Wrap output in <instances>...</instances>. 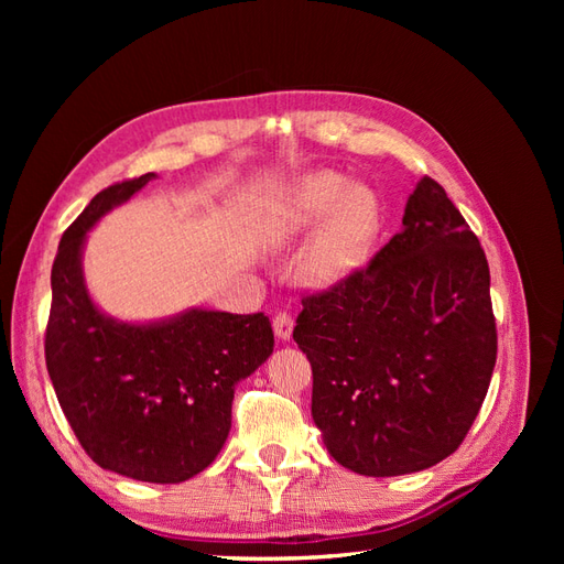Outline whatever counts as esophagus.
<instances>
[{"label":"esophagus","instance_id":"esophagus-1","mask_svg":"<svg viewBox=\"0 0 564 564\" xmlns=\"http://www.w3.org/2000/svg\"><path fill=\"white\" fill-rule=\"evenodd\" d=\"M272 329H275V336L280 340H289L294 332V317L289 313H278L275 317H272Z\"/></svg>","mask_w":564,"mask_h":564}]
</instances>
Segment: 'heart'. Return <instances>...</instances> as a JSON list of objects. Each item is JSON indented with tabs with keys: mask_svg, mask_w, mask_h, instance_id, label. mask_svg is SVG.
<instances>
[{
	"mask_svg": "<svg viewBox=\"0 0 564 564\" xmlns=\"http://www.w3.org/2000/svg\"><path fill=\"white\" fill-rule=\"evenodd\" d=\"M381 224V199L369 185L322 169L284 187L265 218V235L272 242H292L319 225L299 259V280L327 289L346 282L367 263Z\"/></svg>",
	"mask_w": 564,
	"mask_h": 564,
	"instance_id": "heart-1",
	"label": "heart"
}]
</instances>
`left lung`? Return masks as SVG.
Returning a JSON list of instances; mask_svg holds the SVG:
<instances>
[{"mask_svg": "<svg viewBox=\"0 0 564 564\" xmlns=\"http://www.w3.org/2000/svg\"><path fill=\"white\" fill-rule=\"evenodd\" d=\"M301 303L313 421L340 466L392 477L458 449L497 365V324L485 251L445 187L423 176L371 263Z\"/></svg>", "mask_w": 564, "mask_h": 564, "instance_id": "8db88e82", "label": "left lung"}]
</instances>
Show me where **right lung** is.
Masks as SVG:
<instances>
[{
	"label": "right lung",
	"instance_id": "add662e5",
	"mask_svg": "<svg viewBox=\"0 0 564 564\" xmlns=\"http://www.w3.org/2000/svg\"><path fill=\"white\" fill-rule=\"evenodd\" d=\"M152 178L106 187L65 230L51 268L44 352L63 414L100 468L178 485L224 449L235 386L268 360L275 336L263 313L187 308L124 322L94 303L82 268L87 232Z\"/></svg>",
	"mask_w": 564,
	"mask_h": 564
}]
</instances>
